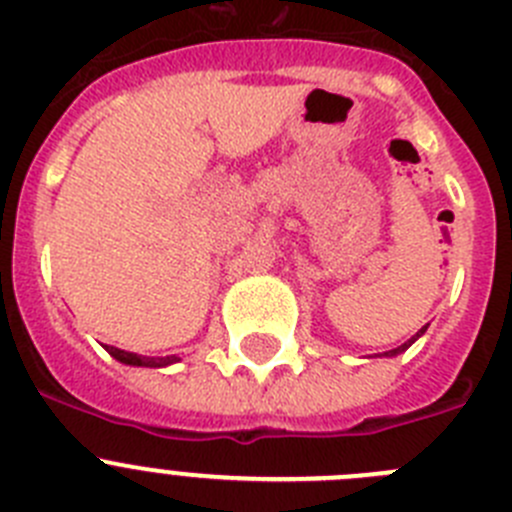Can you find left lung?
<instances>
[{"label": "left lung", "mask_w": 512, "mask_h": 512, "mask_svg": "<svg viewBox=\"0 0 512 512\" xmlns=\"http://www.w3.org/2000/svg\"><path fill=\"white\" fill-rule=\"evenodd\" d=\"M423 331H426V326H423V329H421V331H418V334H416V336H411V339H408V342H405V344H400V347H395V349H390V352H385V357H395V354L405 352V349L411 347V344H413V342H416V339H418V336H421V334H423Z\"/></svg>", "instance_id": "obj_1"}]
</instances>
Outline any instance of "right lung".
<instances>
[{
    "instance_id": "obj_1",
    "label": "right lung",
    "mask_w": 512,
    "mask_h": 512,
    "mask_svg": "<svg viewBox=\"0 0 512 512\" xmlns=\"http://www.w3.org/2000/svg\"><path fill=\"white\" fill-rule=\"evenodd\" d=\"M104 349H107L109 354H112L117 362H122V365H132V367H165V365H173V362H178V357L173 354V357H142V354H135V352H124V349H117V347H109V344H104Z\"/></svg>"
}]
</instances>
